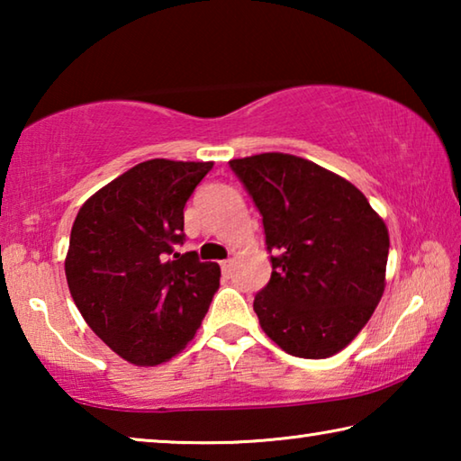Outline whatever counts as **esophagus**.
I'll use <instances>...</instances> for the list:
<instances>
[{
  "label": "esophagus",
  "instance_id": "34e87169",
  "mask_svg": "<svg viewBox=\"0 0 461 461\" xmlns=\"http://www.w3.org/2000/svg\"><path fill=\"white\" fill-rule=\"evenodd\" d=\"M231 268H233V260H231V258L221 262V270H223V275H225V276H230V275H231Z\"/></svg>",
  "mask_w": 461,
  "mask_h": 461
}]
</instances>
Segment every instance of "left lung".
Segmentation results:
<instances>
[{
  "instance_id": "obj_1",
  "label": "left lung",
  "mask_w": 461,
  "mask_h": 461,
  "mask_svg": "<svg viewBox=\"0 0 461 461\" xmlns=\"http://www.w3.org/2000/svg\"><path fill=\"white\" fill-rule=\"evenodd\" d=\"M262 213L270 283L256 294L262 331L280 349L323 360L349 346L386 286L388 230L360 189L301 156L230 160Z\"/></svg>"
}]
</instances>
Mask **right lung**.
<instances>
[{
	"label": "right lung",
	"mask_w": 461,
	"mask_h": 461,
	"mask_svg": "<svg viewBox=\"0 0 461 461\" xmlns=\"http://www.w3.org/2000/svg\"><path fill=\"white\" fill-rule=\"evenodd\" d=\"M213 162L152 158L101 186L75 217L65 258L77 309L134 366L168 362L205 317L220 264L176 252L185 203Z\"/></svg>",
	"instance_id": "add662e5"
}]
</instances>
